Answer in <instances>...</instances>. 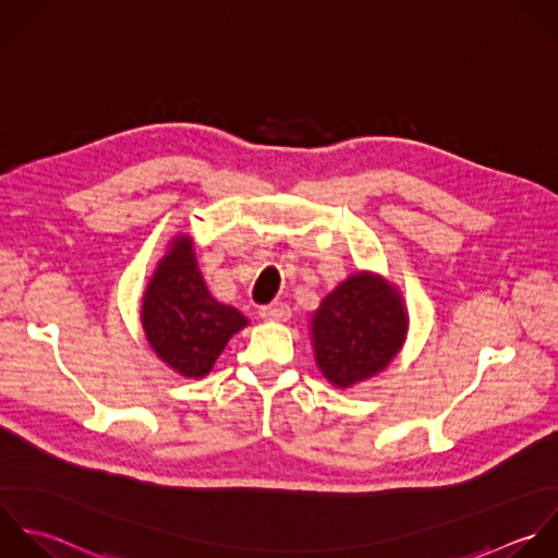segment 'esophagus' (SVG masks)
Returning a JSON list of instances; mask_svg holds the SVG:
<instances>
[{
  "instance_id": "obj_1",
  "label": "esophagus",
  "mask_w": 558,
  "mask_h": 558,
  "mask_svg": "<svg viewBox=\"0 0 558 558\" xmlns=\"http://www.w3.org/2000/svg\"><path fill=\"white\" fill-rule=\"evenodd\" d=\"M260 317L269 322H287L291 317V306L287 302H271L260 308Z\"/></svg>"
}]
</instances>
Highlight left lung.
<instances>
[{"label": "left lung", "mask_w": 558, "mask_h": 558, "mask_svg": "<svg viewBox=\"0 0 558 558\" xmlns=\"http://www.w3.org/2000/svg\"><path fill=\"white\" fill-rule=\"evenodd\" d=\"M407 337V311L391 284L365 274L341 282L313 315L315 359L337 387H350L391 363Z\"/></svg>", "instance_id": "obj_1"}]
</instances>
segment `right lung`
<instances>
[{"mask_svg":"<svg viewBox=\"0 0 558 558\" xmlns=\"http://www.w3.org/2000/svg\"><path fill=\"white\" fill-rule=\"evenodd\" d=\"M141 319L154 352L189 378L206 376L228 339L247 326L236 308L208 293L186 236L173 241L149 280Z\"/></svg>","mask_w":558,"mask_h":558,"instance_id":"obj_1","label":"right lung"}]
</instances>
